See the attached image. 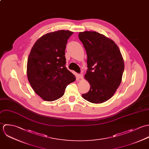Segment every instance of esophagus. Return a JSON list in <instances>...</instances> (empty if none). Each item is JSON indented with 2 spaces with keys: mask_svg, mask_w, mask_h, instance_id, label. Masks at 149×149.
I'll return each mask as SVG.
<instances>
[{
  "mask_svg": "<svg viewBox=\"0 0 149 149\" xmlns=\"http://www.w3.org/2000/svg\"><path fill=\"white\" fill-rule=\"evenodd\" d=\"M78 78H79V79H83L84 78V75H83V74H79L78 75Z\"/></svg>",
  "mask_w": 149,
  "mask_h": 149,
  "instance_id": "1",
  "label": "esophagus"
}]
</instances>
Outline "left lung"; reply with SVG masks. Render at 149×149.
Returning <instances> with one entry per match:
<instances>
[{
    "instance_id": "8db88e82",
    "label": "left lung",
    "mask_w": 149,
    "mask_h": 149,
    "mask_svg": "<svg viewBox=\"0 0 149 149\" xmlns=\"http://www.w3.org/2000/svg\"><path fill=\"white\" fill-rule=\"evenodd\" d=\"M78 36L88 56L85 78L90 85L89 91L82 96L91 103H103L114 95L121 84L124 60L118 46L104 35L85 31Z\"/></svg>"
}]
</instances>
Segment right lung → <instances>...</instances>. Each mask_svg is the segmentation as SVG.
Wrapping results in <instances>:
<instances>
[{"instance_id": "add662e5", "label": "right lung", "mask_w": 149, "mask_h": 149, "mask_svg": "<svg viewBox=\"0 0 149 149\" xmlns=\"http://www.w3.org/2000/svg\"><path fill=\"white\" fill-rule=\"evenodd\" d=\"M72 34L64 30L47 33L36 41L30 51L27 63L28 81L44 100L59 99L67 86L76 79L65 67V49Z\"/></svg>"}]
</instances>
